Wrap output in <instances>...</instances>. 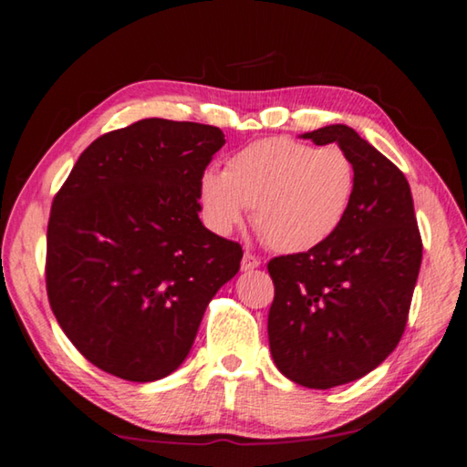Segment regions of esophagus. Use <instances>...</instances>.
Here are the masks:
<instances>
[{
  "instance_id": "1",
  "label": "esophagus",
  "mask_w": 467,
  "mask_h": 467,
  "mask_svg": "<svg viewBox=\"0 0 467 467\" xmlns=\"http://www.w3.org/2000/svg\"><path fill=\"white\" fill-rule=\"evenodd\" d=\"M262 265V259H259L255 253H249V251H244V255H243V262H241V267L244 272H249V270H255V267H259Z\"/></svg>"
}]
</instances>
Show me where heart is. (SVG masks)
<instances>
[{"label": "heart", "instance_id": "1", "mask_svg": "<svg viewBox=\"0 0 467 467\" xmlns=\"http://www.w3.org/2000/svg\"><path fill=\"white\" fill-rule=\"evenodd\" d=\"M357 193V167L336 144L313 148L290 138H264L236 150L224 171L208 169L197 183L205 223L220 234L253 226L272 249L303 253L342 226Z\"/></svg>", "mask_w": 467, "mask_h": 467}]
</instances>
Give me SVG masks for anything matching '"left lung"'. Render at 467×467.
<instances>
[{"mask_svg":"<svg viewBox=\"0 0 467 467\" xmlns=\"http://www.w3.org/2000/svg\"><path fill=\"white\" fill-rule=\"evenodd\" d=\"M336 144L357 167L350 212L331 239L270 259L267 337L275 367L309 389L365 377L404 334L422 264L410 185L395 164L348 125L303 133Z\"/></svg>","mask_w":467,"mask_h":467,"instance_id":"obj_1","label":"left lung"}]
</instances>
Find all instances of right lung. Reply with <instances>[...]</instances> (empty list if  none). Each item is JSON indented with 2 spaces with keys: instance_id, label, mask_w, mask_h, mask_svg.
I'll use <instances>...</instances> for the list:
<instances>
[{
  "instance_id": "add662e5",
  "label": "right lung",
  "mask_w": 467,
  "mask_h": 467,
  "mask_svg": "<svg viewBox=\"0 0 467 467\" xmlns=\"http://www.w3.org/2000/svg\"><path fill=\"white\" fill-rule=\"evenodd\" d=\"M214 125L141 119L92 141L55 195L47 296L63 334L125 381L171 375L243 249L202 224L197 183Z\"/></svg>"
}]
</instances>
